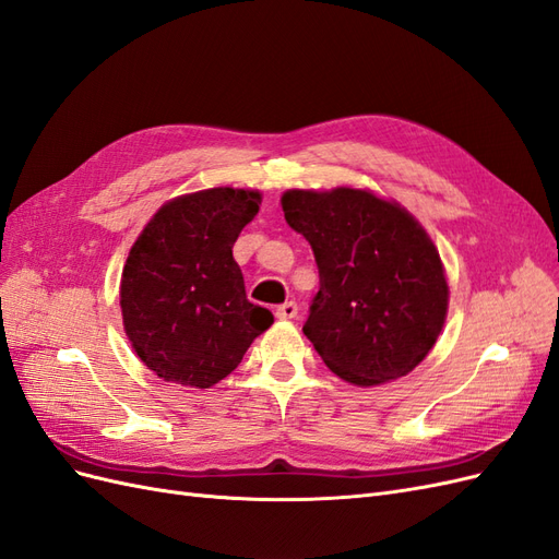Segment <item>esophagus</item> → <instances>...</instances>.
I'll list each match as a JSON object with an SVG mask.
<instances>
[{
    "instance_id": "34e87169",
    "label": "esophagus",
    "mask_w": 559,
    "mask_h": 559,
    "mask_svg": "<svg viewBox=\"0 0 559 559\" xmlns=\"http://www.w3.org/2000/svg\"><path fill=\"white\" fill-rule=\"evenodd\" d=\"M280 319H294L296 314H298V306L294 300H286V302H282V306L277 308V312H275Z\"/></svg>"
}]
</instances>
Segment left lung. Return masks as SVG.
<instances>
[{
	"label": "left lung",
	"instance_id": "1",
	"mask_svg": "<svg viewBox=\"0 0 559 559\" xmlns=\"http://www.w3.org/2000/svg\"><path fill=\"white\" fill-rule=\"evenodd\" d=\"M282 210L319 267L302 326L319 357L359 386L408 376L448 314L445 270L427 230L399 202L347 186L292 189Z\"/></svg>",
	"mask_w": 559,
	"mask_h": 559
}]
</instances>
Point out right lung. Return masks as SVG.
Masks as SVG:
<instances>
[{
    "instance_id": "right-lung-1",
    "label": "right lung",
    "mask_w": 559,
    "mask_h": 559,
    "mask_svg": "<svg viewBox=\"0 0 559 559\" xmlns=\"http://www.w3.org/2000/svg\"><path fill=\"white\" fill-rule=\"evenodd\" d=\"M259 191L179 195L151 216L121 275L123 329L165 382L207 389L233 373L273 312L245 294L233 245L257 216Z\"/></svg>"
}]
</instances>
